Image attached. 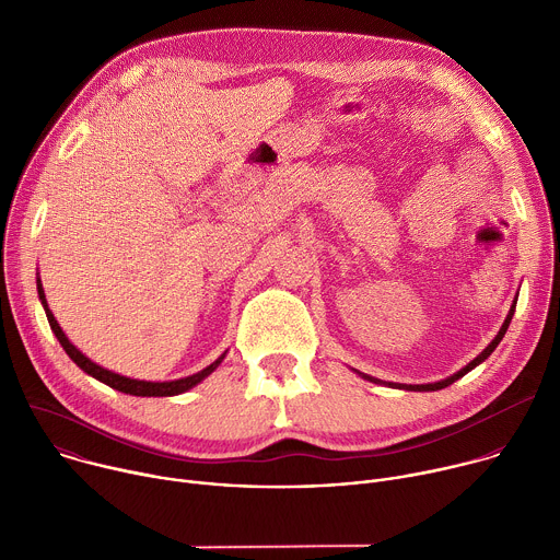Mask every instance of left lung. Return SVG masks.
<instances>
[{
    "instance_id": "left-lung-1",
    "label": "left lung",
    "mask_w": 560,
    "mask_h": 560,
    "mask_svg": "<svg viewBox=\"0 0 560 560\" xmlns=\"http://www.w3.org/2000/svg\"><path fill=\"white\" fill-rule=\"evenodd\" d=\"M503 339V328H501V332L497 335V339L481 352V354H478L474 361H469L463 370H458L456 374H452V376H447V378H443V381H439V383H425V385H401V383H387V385H392V387H404V389H415V392H434V389H443V387H447V385H452L456 378H460L463 374H467L469 370H474L478 363H483L492 352H494V348L499 346V341ZM365 376V374H363ZM370 381H374V383H381L378 378H372V376H368Z\"/></svg>"
}]
</instances>
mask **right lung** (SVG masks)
Returning a JSON list of instances; mask_svg holds the SVG:
<instances>
[{
	"instance_id": "1",
	"label": "right lung",
	"mask_w": 560,
	"mask_h": 560,
	"mask_svg": "<svg viewBox=\"0 0 560 560\" xmlns=\"http://www.w3.org/2000/svg\"><path fill=\"white\" fill-rule=\"evenodd\" d=\"M37 292H39L42 305H44V310H46L50 330L55 332V337H57V341L61 343V348L66 350V354H68L79 368H82L86 374H91L93 378H97V381H102V383H106V385H110L113 389H119V392H124V394H132V396H175V394L188 392L190 387H195L197 383H201V381H203L208 374H212V372L217 370V365L223 361V354H221L214 363H210L208 368H203V370L197 372V374H190V376L177 378V381H162V383H159V381H156V383H154V381H139V378H128V376L115 374V372H110V370H106V368L93 363L86 354L79 352V350L68 341V337L63 335V330H61L59 324H57V318H55L52 312L48 310L46 294H44V288H42V279H39V277H37Z\"/></svg>"
}]
</instances>
